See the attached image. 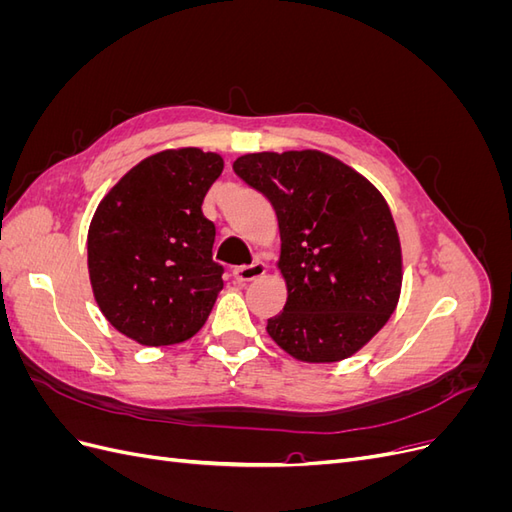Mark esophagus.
Segmentation results:
<instances>
[{
    "label": "esophagus",
    "instance_id": "esophagus-1",
    "mask_svg": "<svg viewBox=\"0 0 512 512\" xmlns=\"http://www.w3.org/2000/svg\"><path fill=\"white\" fill-rule=\"evenodd\" d=\"M267 273V265L265 262H254V265H245V267H237L235 271H232V275H235V280L239 284H247V282H254V280H260L262 275Z\"/></svg>",
    "mask_w": 512,
    "mask_h": 512
}]
</instances>
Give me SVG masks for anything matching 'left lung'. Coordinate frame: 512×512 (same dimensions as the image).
Listing matches in <instances>:
<instances>
[{
	"mask_svg": "<svg viewBox=\"0 0 512 512\" xmlns=\"http://www.w3.org/2000/svg\"><path fill=\"white\" fill-rule=\"evenodd\" d=\"M235 173L265 194L280 226L284 312L269 318L273 342L303 363L359 352L399 303V232L374 183L318 149L245 153Z\"/></svg>",
	"mask_w": 512,
	"mask_h": 512,
	"instance_id": "1",
	"label": "left lung"
}]
</instances>
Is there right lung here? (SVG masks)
Returning <instances> with one entry per match:
<instances>
[{
  "instance_id": "1",
  "label": "right lung",
  "mask_w": 512,
  "mask_h": 512,
  "mask_svg": "<svg viewBox=\"0 0 512 512\" xmlns=\"http://www.w3.org/2000/svg\"><path fill=\"white\" fill-rule=\"evenodd\" d=\"M220 153L177 147L132 166L91 218L87 269L104 318L141 346L194 337L224 288L203 200Z\"/></svg>"
}]
</instances>
